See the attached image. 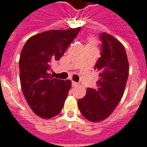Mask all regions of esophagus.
<instances>
[{
  "instance_id": "34e87169",
  "label": "esophagus",
  "mask_w": 147,
  "mask_h": 147,
  "mask_svg": "<svg viewBox=\"0 0 147 147\" xmlns=\"http://www.w3.org/2000/svg\"><path fill=\"white\" fill-rule=\"evenodd\" d=\"M78 84H78V82H75V81H72V86H73V87L78 86Z\"/></svg>"
}]
</instances>
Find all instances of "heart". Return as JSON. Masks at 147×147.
<instances>
[{
	"label": "heart",
	"mask_w": 147,
	"mask_h": 147,
	"mask_svg": "<svg viewBox=\"0 0 147 147\" xmlns=\"http://www.w3.org/2000/svg\"><path fill=\"white\" fill-rule=\"evenodd\" d=\"M96 45H97V42H96V39H94V38H89L88 43L86 47H91V48H95L96 49Z\"/></svg>",
	"instance_id": "obj_1"
}]
</instances>
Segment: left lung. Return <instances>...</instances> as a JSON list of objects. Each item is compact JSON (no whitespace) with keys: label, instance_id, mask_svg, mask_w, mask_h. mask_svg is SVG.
<instances>
[{"label":"left lung","instance_id":"1","mask_svg":"<svg viewBox=\"0 0 147 147\" xmlns=\"http://www.w3.org/2000/svg\"><path fill=\"white\" fill-rule=\"evenodd\" d=\"M101 56L95 69L99 79L95 88H88L84 98L78 99V107L84 117L98 122L107 118L115 109L125 92L128 81V57L125 47L115 37L107 33L99 35Z\"/></svg>","mask_w":147,"mask_h":147}]
</instances>
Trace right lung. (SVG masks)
I'll use <instances>...</instances> for the list:
<instances>
[{
  "mask_svg": "<svg viewBox=\"0 0 147 147\" xmlns=\"http://www.w3.org/2000/svg\"><path fill=\"white\" fill-rule=\"evenodd\" d=\"M80 30L77 27L45 31L31 37L22 48L19 58L22 92L31 110L42 118H51L63 109L71 81L52 78L51 63L60 59Z\"/></svg>",
  "mask_w": 147,
  "mask_h": 147,
  "instance_id": "obj_1",
  "label": "right lung"
}]
</instances>
